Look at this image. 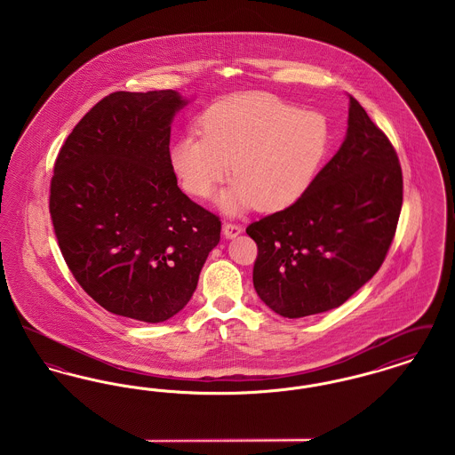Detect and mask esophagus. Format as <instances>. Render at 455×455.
<instances>
[{"label":"esophagus","instance_id":"34e87169","mask_svg":"<svg viewBox=\"0 0 455 455\" xmlns=\"http://www.w3.org/2000/svg\"><path fill=\"white\" fill-rule=\"evenodd\" d=\"M242 234V227L237 223H223V235L227 238H235Z\"/></svg>","mask_w":455,"mask_h":455}]
</instances>
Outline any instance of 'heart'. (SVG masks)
Masks as SVG:
<instances>
[{
  "label": "heart",
  "mask_w": 455,
  "mask_h": 455,
  "mask_svg": "<svg viewBox=\"0 0 455 455\" xmlns=\"http://www.w3.org/2000/svg\"><path fill=\"white\" fill-rule=\"evenodd\" d=\"M203 134L173 141L171 165L189 195L206 197L234 171L218 197L227 213L258 206L280 212L312 186L329 148L324 116L300 110L267 93L228 99L206 110Z\"/></svg>",
  "instance_id": "1"
}]
</instances>
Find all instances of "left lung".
Here are the masks:
<instances>
[{
	"mask_svg": "<svg viewBox=\"0 0 455 455\" xmlns=\"http://www.w3.org/2000/svg\"><path fill=\"white\" fill-rule=\"evenodd\" d=\"M401 206L397 153L349 95L345 141L308 191L245 230L260 300L288 319L343 305L382 266Z\"/></svg>",
	"mask_w": 455,
	"mask_h": 455,
	"instance_id": "1",
	"label": "left lung"
}]
</instances>
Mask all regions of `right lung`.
Returning <instances> with one entry per match:
<instances>
[{
	"label": "right lung",
	"instance_id": "add662e5",
	"mask_svg": "<svg viewBox=\"0 0 455 455\" xmlns=\"http://www.w3.org/2000/svg\"><path fill=\"white\" fill-rule=\"evenodd\" d=\"M175 90L114 92L88 110L54 164L49 212L75 280L106 310L164 323L195 293L220 218L177 186Z\"/></svg>",
	"mask_w": 455,
	"mask_h": 455
}]
</instances>
